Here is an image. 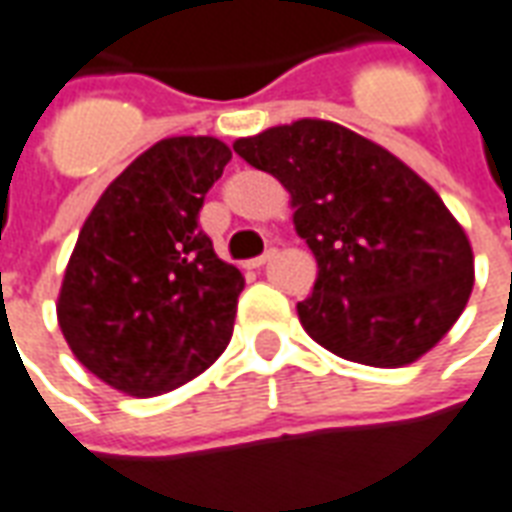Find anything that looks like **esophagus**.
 Returning a JSON list of instances; mask_svg holds the SVG:
<instances>
[{"mask_svg":"<svg viewBox=\"0 0 512 512\" xmlns=\"http://www.w3.org/2000/svg\"><path fill=\"white\" fill-rule=\"evenodd\" d=\"M271 257H274V249H268L266 255L255 257V260H249V268H263L268 263V260H271Z\"/></svg>","mask_w":512,"mask_h":512,"instance_id":"34e87169","label":"esophagus"}]
</instances>
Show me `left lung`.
Segmentation results:
<instances>
[{
  "instance_id": "obj_1",
  "label": "left lung",
  "mask_w": 512,
  "mask_h": 512,
  "mask_svg": "<svg viewBox=\"0 0 512 512\" xmlns=\"http://www.w3.org/2000/svg\"><path fill=\"white\" fill-rule=\"evenodd\" d=\"M233 150L288 189L318 263L296 304L312 340L348 362L403 367L450 332L474 288V252L436 189L351 128L301 117Z\"/></svg>"
}]
</instances>
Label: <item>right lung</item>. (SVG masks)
Masks as SVG:
<instances>
[{"label": "right lung", "mask_w": 512, "mask_h": 512, "mask_svg": "<svg viewBox=\"0 0 512 512\" xmlns=\"http://www.w3.org/2000/svg\"><path fill=\"white\" fill-rule=\"evenodd\" d=\"M230 158L216 136H167L106 186L79 230L57 321L73 356L123 395L178 389L230 343L244 277L197 224Z\"/></svg>", "instance_id": "right-lung-1"}]
</instances>
